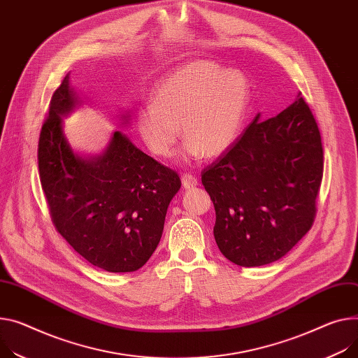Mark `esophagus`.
<instances>
[{"label":"esophagus","mask_w":358,"mask_h":358,"mask_svg":"<svg viewBox=\"0 0 358 358\" xmlns=\"http://www.w3.org/2000/svg\"><path fill=\"white\" fill-rule=\"evenodd\" d=\"M196 185H198V180H196L195 176H192L189 173L182 175V186L185 189H192V187H195Z\"/></svg>","instance_id":"1"}]
</instances>
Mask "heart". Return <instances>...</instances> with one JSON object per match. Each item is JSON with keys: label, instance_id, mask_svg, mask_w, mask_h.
<instances>
[{"label": "heart", "instance_id": "1", "mask_svg": "<svg viewBox=\"0 0 358 358\" xmlns=\"http://www.w3.org/2000/svg\"><path fill=\"white\" fill-rule=\"evenodd\" d=\"M251 101V86L241 71L206 60L185 63L164 76L152 92V104L136 112V127L157 157L175 153L180 137L185 153L222 156L236 142Z\"/></svg>", "mask_w": 358, "mask_h": 358}]
</instances>
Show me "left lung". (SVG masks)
Instances as JSON below:
<instances>
[{
    "label": "left lung",
    "mask_w": 358,
    "mask_h": 358,
    "mask_svg": "<svg viewBox=\"0 0 358 358\" xmlns=\"http://www.w3.org/2000/svg\"><path fill=\"white\" fill-rule=\"evenodd\" d=\"M322 169L320 130L304 99L266 120L258 113L202 172L219 251L239 266L282 258L313 227Z\"/></svg>",
    "instance_id": "8db88e82"
}]
</instances>
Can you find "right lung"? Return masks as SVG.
I'll return each mask as SVG.
<instances>
[{"label":"right lung","instance_id":"1","mask_svg":"<svg viewBox=\"0 0 358 358\" xmlns=\"http://www.w3.org/2000/svg\"><path fill=\"white\" fill-rule=\"evenodd\" d=\"M83 104L70 74L54 92L38 142V171L51 219L73 250L107 272L142 268L162 238L176 172L116 130L100 155L73 150L63 119ZM122 126L130 120L120 115Z\"/></svg>","mask_w":358,"mask_h":358}]
</instances>
